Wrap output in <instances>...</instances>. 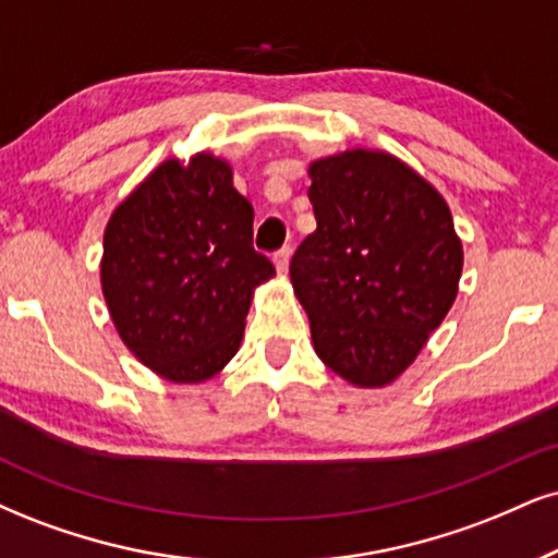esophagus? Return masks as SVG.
<instances>
[{"instance_id":"1","label":"esophagus","mask_w":558,"mask_h":558,"mask_svg":"<svg viewBox=\"0 0 558 558\" xmlns=\"http://www.w3.org/2000/svg\"><path fill=\"white\" fill-rule=\"evenodd\" d=\"M290 256H292L290 247H281V251L274 253V266H277L279 274H287V268H290Z\"/></svg>"}]
</instances>
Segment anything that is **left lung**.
I'll return each mask as SVG.
<instances>
[{
  "label": "left lung",
  "mask_w": 558,
  "mask_h": 558,
  "mask_svg": "<svg viewBox=\"0 0 558 558\" xmlns=\"http://www.w3.org/2000/svg\"><path fill=\"white\" fill-rule=\"evenodd\" d=\"M313 235L290 277L315 354L356 388H385L458 298L463 245L442 194L396 155L347 149L307 168Z\"/></svg>",
  "instance_id": "obj_1"
}]
</instances>
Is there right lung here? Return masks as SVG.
Masks as SVG:
<instances>
[{"mask_svg":"<svg viewBox=\"0 0 558 558\" xmlns=\"http://www.w3.org/2000/svg\"><path fill=\"white\" fill-rule=\"evenodd\" d=\"M253 206L222 157H170L116 206L100 284L121 341L170 383H204L238 354L253 290L274 277Z\"/></svg>","mask_w":558,"mask_h":558,"instance_id":"add662e5","label":"right lung"}]
</instances>
